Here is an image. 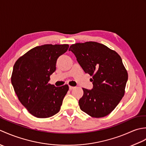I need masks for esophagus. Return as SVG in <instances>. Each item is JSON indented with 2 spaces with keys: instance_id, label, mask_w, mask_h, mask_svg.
<instances>
[{
  "instance_id": "1",
  "label": "esophagus",
  "mask_w": 146,
  "mask_h": 146,
  "mask_svg": "<svg viewBox=\"0 0 146 146\" xmlns=\"http://www.w3.org/2000/svg\"><path fill=\"white\" fill-rule=\"evenodd\" d=\"M75 88V86H69V88H70V90H73V89H74Z\"/></svg>"
}]
</instances>
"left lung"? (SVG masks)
<instances>
[{"mask_svg":"<svg viewBox=\"0 0 146 146\" xmlns=\"http://www.w3.org/2000/svg\"><path fill=\"white\" fill-rule=\"evenodd\" d=\"M69 51L75 55L86 73L92 76V90L83 88L80 109L90 116L100 118L110 113L125 94L128 73L119 54L97 42H78Z\"/></svg>","mask_w":146,"mask_h":146,"instance_id":"obj_1","label":"left lung"}]
</instances>
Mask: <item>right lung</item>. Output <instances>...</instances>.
Masks as SVG:
<instances>
[{"label":"right lung","mask_w":146,"mask_h":146,"mask_svg":"<svg viewBox=\"0 0 146 146\" xmlns=\"http://www.w3.org/2000/svg\"><path fill=\"white\" fill-rule=\"evenodd\" d=\"M68 44L36 46L15 62L11 82L19 100L36 117L48 118L60 110L68 85L56 87L49 83L56 70L58 57L66 52Z\"/></svg>","instance_id":"obj_1"}]
</instances>
